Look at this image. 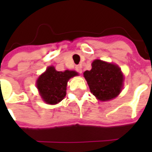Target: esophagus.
Returning a JSON list of instances; mask_svg holds the SVG:
<instances>
[{"label":"esophagus","instance_id":"esophagus-1","mask_svg":"<svg viewBox=\"0 0 152 152\" xmlns=\"http://www.w3.org/2000/svg\"><path fill=\"white\" fill-rule=\"evenodd\" d=\"M76 70L77 72H79V73H82V68H81V66H80V65L76 66Z\"/></svg>","mask_w":152,"mask_h":152}]
</instances>
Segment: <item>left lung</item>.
<instances>
[{"label": "left lung", "mask_w": 152, "mask_h": 152, "mask_svg": "<svg viewBox=\"0 0 152 152\" xmlns=\"http://www.w3.org/2000/svg\"><path fill=\"white\" fill-rule=\"evenodd\" d=\"M90 71L83 76L91 92L100 101H109L116 98L122 90L124 76L117 64L101 60H95Z\"/></svg>", "instance_id": "8db88e82"}]
</instances>
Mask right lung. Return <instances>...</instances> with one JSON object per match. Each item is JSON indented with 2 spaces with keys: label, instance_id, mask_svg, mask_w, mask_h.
Listing matches in <instances>:
<instances>
[{
  "label": "right lung",
  "instance_id": "add662e5",
  "mask_svg": "<svg viewBox=\"0 0 152 152\" xmlns=\"http://www.w3.org/2000/svg\"><path fill=\"white\" fill-rule=\"evenodd\" d=\"M75 71H57L53 66L47 68L37 80L36 86L42 99L47 104L55 105L66 95L67 83L70 78L77 76Z\"/></svg>",
  "mask_w": 152,
  "mask_h": 152
}]
</instances>
